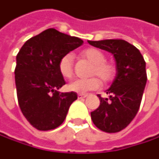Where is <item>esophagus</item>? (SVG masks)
Returning a JSON list of instances; mask_svg holds the SVG:
<instances>
[{
    "label": "esophagus",
    "instance_id": "obj_1",
    "mask_svg": "<svg viewBox=\"0 0 159 159\" xmlns=\"http://www.w3.org/2000/svg\"><path fill=\"white\" fill-rule=\"evenodd\" d=\"M88 96V94H79L78 95V98L79 99H82V98H86Z\"/></svg>",
    "mask_w": 159,
    "mask_h": 159
}]
</instances>
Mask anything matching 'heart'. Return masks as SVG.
Listing matches in <instances>:
<instances>
[{
  "label": "heart",
  "instance_id": "1",
  "mask_svg": "<svg viewBox=\"0 0 159 159\" xmlns=\"http://www.w3.org/2000/svg\"><path fill=\"white\" fill-rule=\"evenodd\" d=\"M82 57L89 61L93 66L90 70V75L93 76L89 79H79L72 81L69 85V89L77 93H86L90 90L100 89L102 86V81L100 77L104 82L111 81L115 74V68L112 64L106 62L104 54L97 48H88L82 52ZM58 70L62 77L65 79H71L74 75V65L73 57L71 54L64 56L59 63ZM96 75V76H94Z\"/></svg>",
  "mask_w": 159,
  "mask_h": 159
}]
</instances>
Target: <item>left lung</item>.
<instances>
[{
    "label": "left lung",
    "instance_id": "left-lung-1",
    "mask_svg": "<svg viewBox=\"0 0 159 159\" xmlns=\"http://www.w3.org/2000/svg\"><path fill=\"white\" fill-rule=\"evenodd\" d=\"M89 45L111 53L116 61V76L106 90L100 94V106L90 112L96 127L106 133L125 129L136 115L147 84L146 62L140 51L122 39L88 41Z\"/></svg>",
    "mask_w": 159,
    "mask_h": 159
}]
</instances>
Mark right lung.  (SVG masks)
Segmentation results:
<instances>
[{"label": "right lung", "instance_id": "right-lung-1", "mask_svg": "<svg viewBox=\"0 0 159 159\" xmlns=\"http://www.w3.org/2000/svg\"><path fill=\"white\" fill-rule=\"evenodd\" d=\"M82 43L80 38L49 28L27 40L17 54L14 78L18 103L24 116L37 130L58 127L77 100L74 91H58L66 84L58 63Z\"/></svg>", "mask_w": 159, "mask_h": 159}]
</instances>
